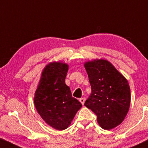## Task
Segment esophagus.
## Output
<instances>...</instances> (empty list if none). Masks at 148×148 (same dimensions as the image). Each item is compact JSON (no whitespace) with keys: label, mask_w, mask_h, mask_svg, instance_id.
<instances>
[{"label":"esophagus","mask_w":148,"mask_h":148,"mask_svg":"<svg viewBox=\"0 0 148 148\" xmlns=\"http://www.w3.org/2000/svg\"><path fill=\"white\" fill-rule=\"evenodd\" d=\"M85 100H86V99L84 98H82L79 99V101H80V103H82L83 105H84V103H85Z\"/></svg>","instance_id":"34e87169"}]
</instances>
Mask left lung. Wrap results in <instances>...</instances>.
Segmentation results:
<instances>
[{
    "instance_id": "left-lung-1",
    "label": "left lung",
    "mask_w": 148,
    "mask_h": 148,
    "mask_svg": "<svg viewBox=\"0 0 148 148\" xmlns=\"http://www.w3.org/2000/svg\"><path fill=\"white\" fill-rule=\"evenodd\" d=\"M84 66L91 86V94L84 105L97 115L103 129H112L122 123L129 112V82L107 60L87 61Z\"/></svg>"
}]
</instances>
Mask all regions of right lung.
Here are the masks:
<instances>
[{
  "mask_svg": "<svg viewBox=\"0 0 148 148\" xmlns=\"http://www.w3.org/2000/svg\"><path fill=\"white\" fill-rule=\"evenodd\" d=\"M69 65L62 62H50L43 69L34 101L43 121L53 129H67L82 105L71 96L65 84Z\"/></svg>",
  "mask_w": 148,
  "mask_h": 148,
  "instance_id": "right-lung-1",
  "label": "right lung"
}]
</instances>
